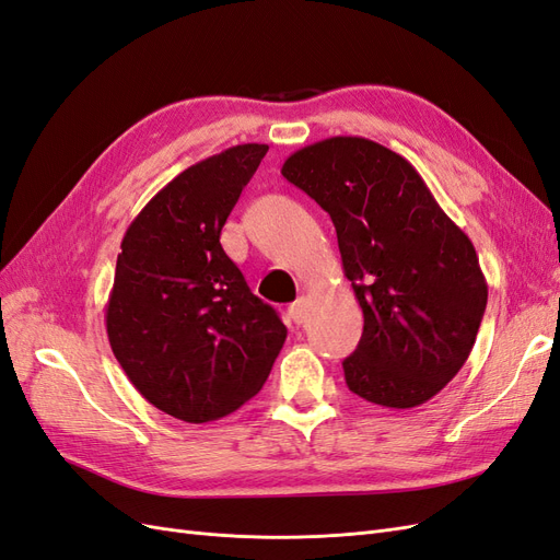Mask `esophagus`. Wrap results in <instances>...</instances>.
Returning a JSON list of instances; mask_svg holds the SVG:
<instances>
[{
  "instance_id": "obj_1",
  "label": "esophagus",
  "mask_w": 560,
  "mask_h": 560,
  "mask_svg": "<svg viewBox=\"0 0 560 560\" xmlns=\"http://www.w3.org/2000/svg\"><path fill=\"white\" fill-rule=\"evenodd\" d=\"M306 313H308V299L306 296H299L290 306V315L294 317V322H299V325H301V322L306 319Z\"/></svg>"
}]
</instances>
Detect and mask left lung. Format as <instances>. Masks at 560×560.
<instances>
[{"label": "left lung", "instance_id": "left-lung-1", "mask_svg": "<svg viewBox=\"0 0 560 560\" xmlns=\"http://www.w3.org/2000/svg\"><path fill=\"white\" fill-rule=\"evenodd\" d=\"M282 175L331 217L364 315L360 346L343 360L348 387L385 409L430 401L467 362L488 301L467 233L416 167L374 140L308 144Z\"/></svg>", "mask_w": 560, "mask_h": 560}]
</instances>
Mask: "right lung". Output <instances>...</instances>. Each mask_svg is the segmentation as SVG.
Masks as SVG:
<instances>
[{"instance_id": "add662e5", "label": "right lung", "mask_w": 560, "mask_h": 560, "mask_svg": "<svg viewBox=\"0 0 560 560\" xmlns=\"http://www.w3.org/2000/svg\"><path fill=\"white\" fill-rule=\"evenodd\" d=\"M268 144H235L191 167L132 219L105 322L135 389L184 422L224 418L259 393L287 327L219 243Z\"/></svg>"}]
</instances>
